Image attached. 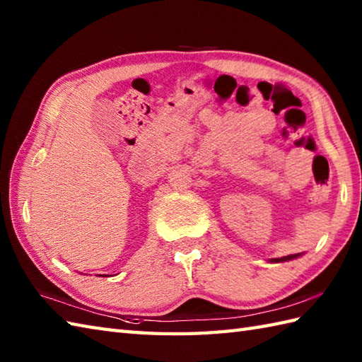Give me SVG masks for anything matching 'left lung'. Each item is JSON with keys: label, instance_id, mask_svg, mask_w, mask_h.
I'll return each instance as SVG.
<instances>
[{"label": "left lung", "instance_id": "8db88e82", "mask_svg": "<svg viewBox=\"0 0 362 362\" xmlns=\"http://www.w3.org/2000/svg\"><path fill=\"white\" fill-rule=\"evenodd\" d=\"M300 257V253H296V255H288V257H281V258H272L271 261L272 263H281V261H289V259H294Z\"/></svg>", "mask_w": 362, "mask_h": 362}]
</instances>
